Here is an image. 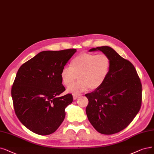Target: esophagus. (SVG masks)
Returning a JSON list of instances; mask_svg holds the SVG:
<instances>
[{"instance_id":"1","label":"esophagus","mask_w":154,"mask_h":154,"mask_svg":"<svg viewBox=\"0 0 154 154\" xmlns=\"http://www.w3.org/2000/svg\"><path fill=\"white\" fill-rule=\"evenodd\" d=\"M79 96V94H74L73 95H72V97H73V99L74 100H76V98L78 97Z\"/></svg>"}]
</instances>
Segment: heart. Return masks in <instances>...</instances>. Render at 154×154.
I'll list each match as a JSON object with an SVG mask.
<instances>
[{
  "label": "heart",
  "mask_w": 154,
  "mask_h": 154,
  "mask_svg": "<svg viewBox=\"0 0 154 154\" xmlns=\"http://www.w3.org/2000/svg\"><path fill=\"white\" fill-rule=\"evenodd\" d=\"M111 66V60L107 54L83 53L71 60L69 67H64L60 71L61 81L69 86L79 76L80 80L67 88V91L78 93L88 88H100L107 79Z\"/></svg>",
  "instance_id": "obj_1"
}]
</instances>
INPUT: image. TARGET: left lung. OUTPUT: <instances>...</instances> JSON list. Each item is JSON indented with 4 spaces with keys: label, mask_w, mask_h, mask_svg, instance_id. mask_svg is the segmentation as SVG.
<instances>
[{
    "label": "left lung",
    "mask_w": 154,
    "mask_h": 154,
    "mask_svg": "<svg viewBox=\"0 0 154 154\" xmlns=\"http://www.w3.org/2000/svg\"><path fill=\"white\" fill-rule=\"evenodd\" d=\"M100 51L111 60L105 82L100 88L85 96L88 119L101 134H112L130 125L141 108L142 86L136 69L128 60L107 46L91 48Z\"/></svg>",
    "instance_id": "obj_1"
}]
</instances>
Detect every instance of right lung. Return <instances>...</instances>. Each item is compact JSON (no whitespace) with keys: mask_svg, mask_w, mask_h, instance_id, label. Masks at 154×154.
<instances>
[{"mask_svg":"<svg viewBox=\"0 0 154 154\" xmlns=\"http://www.w3.org/2000/svg\"><path fill=\"white\" fill-rule=\"evenodd\" d=\"M75 48L43 51L24 63L18 69L11 96L16 116L32 132L48 135L56 131L63 122L66 107L72 95L58 97L66 90L60 71Z\"/></svg>","mask_w":154,"mask_h":154,"instance_id":"1","label":"right lung"}]
</instances>
